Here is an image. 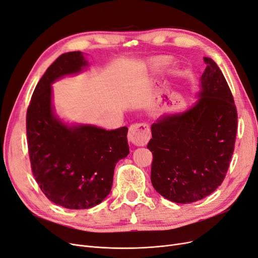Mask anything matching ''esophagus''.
Wrapping results in <instances>:
<instances>
[{
  "label": "esophagus",
  "instance_id": "34e87169",
  "mask_svg": "<svg viewBox=\"0 0 258 258\" xmlns=\"http://www.w3.org/2000/svg\"><path fill=\"white\" fill-rule=\"evenodd\" d=\"M150 139V129L148 123L139 122L130 126L128 132V140L133 145L144 146Z\"/></svg>",
  "mask_w": 258,
  "mask_h": 258
}]
</instances>
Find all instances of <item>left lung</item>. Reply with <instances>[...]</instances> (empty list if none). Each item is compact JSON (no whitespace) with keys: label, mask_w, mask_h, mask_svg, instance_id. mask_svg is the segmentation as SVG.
<instances>
[{"label":"left lung","mask_w":258,"mask_h":258,"mask_svg":"<svg viewBox=\"0 0 258 258\" xmlns=\"http://www.w3.org/2000/svg\"><path fill=\"white\" fill-rule=\"evenodd\" d=\"M202 74L198 100L185 112L152 123L151 183L176 203L208 197L228 172L237 132V110L221 70L212 58Z\"/></svg>","instance_id":"obj_1"}]
</instances>
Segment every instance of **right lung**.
Returning <instances> with one entry per match:
<instances>
[{
    "label": "right lung",
    "mask_w": 258,
    "mask_h": 258,
    "mask_svg": "<svg viewBox=\"0 0 258 258\" xmlns=\"http://www.w3.org/2000/svg\"><path fill=\"white\" fill-rule=\"evenodd\" d=\"M88 67L81 51L59 56L41 77L26 114L34 177L47 199L70 210L91 209L111 191L116 163L129 154L127 127L106 130L61 121L51 104V85Z\"/></svg>",
    "instance_id": "add662e5"
}]
</instances>
